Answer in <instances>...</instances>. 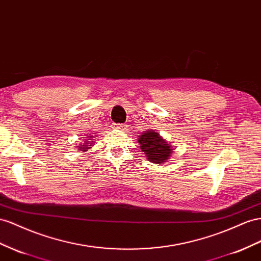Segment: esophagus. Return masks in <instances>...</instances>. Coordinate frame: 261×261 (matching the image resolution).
<instances>
[{"instance_id":"obj_1","label":"esophagus","mask_w":261,"mask_h":261,"mask_svg":"<svg viewBox=\"0 0 261 261\" xmlns=\"http://www.w3.org/2000/svg\"><path fill=\"white\" fill-rule=\"evenodd\" d=\"M114 126L117 129H125V127H126L125 124H114Z\"/></svg>"}]
</instances>
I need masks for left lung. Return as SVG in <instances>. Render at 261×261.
<instances>
[{"instance_id":"1","label":"left lung","mask_w":261,"mask_h":261,"mask_svg":"<svg viewBox=\"0 0 261 261\" xmlns=\"http://www.w3.org/2000/svg\"><path fill=\"white\" fill-rule=\"evenodd\" d=\"M140 148L148 157V160L154 164H161L171 154V148L156 132L148 130L139 136Z\"/></svg>"}]
</instances>
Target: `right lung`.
<instances>
[{
    "label": "right lung",
    "mask_w": 261,
    "mask_h": 261,
    "mask_svg": "<svg viewBox=\"0 0 261 261\" xmlns=\"http://www.w3.org/2000/svg\"><path fill=\"white\" fill-rule=\"evenodd\" d=\"M83 146H88V145H83ZM84 148H86V147H80V149H83V150H84Z\"/></svg>",
    "instance_id": "right-lung-1"
}]
</instances>
